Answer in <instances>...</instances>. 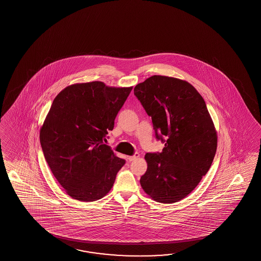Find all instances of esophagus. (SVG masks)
Returning a JSON list of instances; mask_svg holds the SVG:
<instances>
[{
	"mask_svg": "<svg viewBox=\"0 0 261 261\" xmlns=\"http://www.w3.org/2000/svg\"><path fill=\"white\" fill-rule=\"evenodd\" d=\"M139 156H140V155H139V153H135L134 155H130V156H128V161H134V160H136V159H137V158H139Z\"/></svg>",
	"mask_w": 261,
	"mask_h": 261,
	"instance_id": "esophagus-1",
	"label": "esophagus"
}]
</instances>
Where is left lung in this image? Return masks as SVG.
Returning <instances> with one entry per match:
<instances>
[{"mask_svg": "<svg viewBox=\"0 0 261 261\" xmlns=\"http://www.w3.org/2000/svg\"><path fill=\"white\" fill-rule=\"evenodd\" d=\"M152 118L161 153H146L147 170L140 179L146 194L161 203L187 197L209 171L217 135L205 101L194 87L177 78L153 75L134 88Z\"/></svg>", "mask_w": 261, "mask_h": 261, "instance_id": "8db88e82", "label": "left lung"}]
</instances>
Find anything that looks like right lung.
<instances>
[{
	"label": "right lung",
	"mask_w": 261,
	"mask_h": 261,
	"mask_svg": "<svg viewBox=\"0 0 261 261\" xmlns=\"http://www.w3.org/2000/svg\"><path fill=\"white\" fill-rule=\"evenodd\" d=\"M132 89L100 81L74 84L53 100L40 143L53 175L72 199L100 200L125 164L105 142Z\"/></svg>",
	"instance_id": "add662e5"
}]
</instances>
